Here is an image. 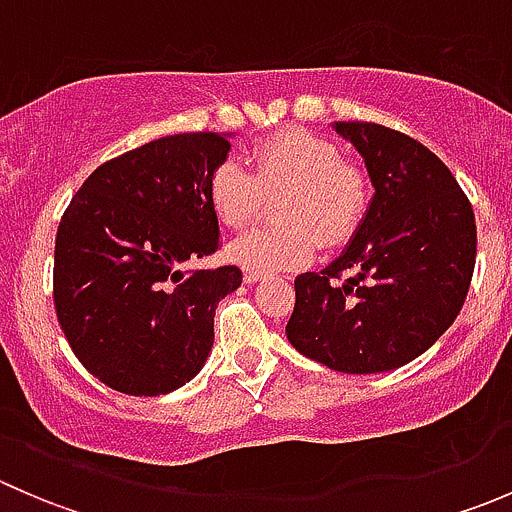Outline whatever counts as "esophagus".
Here are the masks:
<instances>
[{
  "instance_id": "1",
  "label": "esophagus",
  "mask_w": 512,
  "mask_h": 512,
  "mask_svg": "<svg viewBox=\"0 0 512 512\" xmlns=\"http://www.w3.org/2000/svg\"><path fill=\"white\" fill-rule=\"evenodd\" d=\"M242 280H245V285H255V282L265 280V275H262V272H252V270H245V275H242Z\"/></svg>"
}]
</instances>
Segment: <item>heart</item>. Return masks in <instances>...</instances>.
Listing matches in <instances>:
<instances>
[{"mask_svg": "<svg viewBox=\"0 0 512 512\" xmlns=\"http://www.w3.org/2000/svg\"><path fill=\"white\" fill-rule=\"evenodd\" d=\"M247 163L250 170L227 158L208 178L210 208L232 230L255 218L262 193L282 190L272 208L282 223L255 227L227 247V257L245 270L265 275L304 265L319 242L344 245L364 220L369 178L342 163V151L327 138L289 128L257 143Z\"/></svg>", "mask_w": 512, "mask_h": 512, "instance_id": "1", "label": "heart"}]
</instances>
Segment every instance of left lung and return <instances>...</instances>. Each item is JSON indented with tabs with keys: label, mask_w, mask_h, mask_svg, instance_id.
Here are the masks:
<instances>
[{
	"label": "left lung",
	"mask_w": 512,
	"mask_h": 512,
	"mask_svg": "<svg viewBox=\"0 0 512 512\" xmlns=\"http://www.w3.org/2000/svg\"><path fill=\"white\" fill-rule=\"evenodd\" d=\"M374 195L352 242L294 280L287 339L344 374H379L421 356L453 324L476 265V218L423 143L379 123L337 121Z\"/></svg>",
	"instance_id": "8db88e82"
}]
</instances>
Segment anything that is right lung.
I'll return each mask as SVG.
<instances>
[{
	"mask_svg": "<svg viewBox=\"0 0 512 512\" xmlns=\"http://www.w3.org/2000/svg\"><path fill=\"white\" fill-rule=\"evenodd\" d=\"M230 133H175L98 165L71 198L54 250V307L81 364L111 389L160 396L203 369L215 307L242 272L183 270L213 255L208 178Z\"/></svg>",
	"mask_w": 512,
	"mask_h": 512,
	"instance_id": "add662e5",
	"label": "right lung"
}]
</instances>
